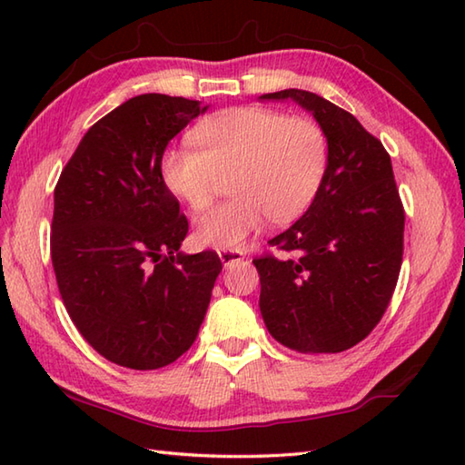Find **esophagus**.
<instances>
[{
  "mask_svg": "<svg viewBox=\"0 0 465 465\" xmlns=\"http://www.w3.org/2000/svg\"><path fill=\"white\" fill-rule=\"evenodd\" d=\"M217 253H220V260L223 262L225 268H230V265L243 260V252L240 250H220Z\"/></svg>",
  "mask_w": 465,
  "mask_h": 465,
  "instance_id": "esophagus-1",
  "label": "esophagus"
}]
</instances>
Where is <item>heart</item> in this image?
Returning a JSON list of instances; mask_svg holds the SVG:
<instances>
[{
  "label": "heart",
  "mask_w": 465,
  "mask_h": 465,
  "mask_svg": "<svg viewBox=\"0 0 465 465\" xmlns=\"http://www.w3.org/2000/svg\"><path fill=\"white\" fill-rule=\"evenodd\" d=\"M197 147L165 152L162 177L193 212L212 202L217 177L233 195L195 223L207 248L238 250L268 217L290 223L308 212L328 172V137L318 122L268 107H233L193 130Z\"/></svg>",
  "instance_id": "obj_1"
}]
</instances>
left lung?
Instances as JSON below:
<instances>
[{"mask_svg":"<svg viewBox=\"0 0 465 465\" xmlns=\"http://www.w3.org/2000/svg\"><path fill=\"white\" fill-rule=\"evenodd\" d=\"M260 100H293L328 137V172L318 195L263 253L260 310L280 343L302 353H340L368 338L400 278L406 212L390 153L355 117L312 92L283 90Z\"/></svg>","mask_w":465,"mask_h":465,"instance_id":"left-lung-1","label":"left lung"}]
</instances>
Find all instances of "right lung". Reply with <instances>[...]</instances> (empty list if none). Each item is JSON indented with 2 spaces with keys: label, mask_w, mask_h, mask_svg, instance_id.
<instances>
[{
  "label": "right lung",
  "mask_w": 465,
  "mask_h": 465,
  "mask_svg": "<svg viewBox=\"0 0 465 465\" xmlns=\"http://www.w3.org/2000/svg\"><path fill=\"white\" fill-rule=\"evenodd\" d=\"M200 102L132 97L95 122L54 192L52 263L69 318L112 363L157 370L192 348L222 260L180 253L187 217L162 177Z\"/></svg>",
  "instance_id": "obj_1"
}]
</instances>
